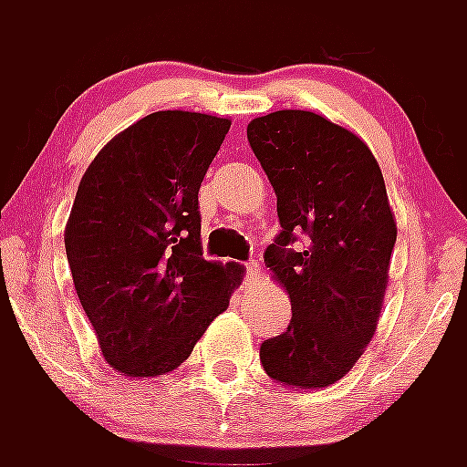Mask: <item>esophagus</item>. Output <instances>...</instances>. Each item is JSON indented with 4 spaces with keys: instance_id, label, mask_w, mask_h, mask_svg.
I'll list each match as a JSON object with an SVG mask.
<instances>
[{
    "instance_id": "1",
    "label": "esophagus",
    "mask_w": 467,
    "mask_h": 467,
    "mask_svg": "<svg viewBox=\"0 0 467 467\" xmlns=\"http://www.w3.org/2000/svg\"><path fill=\"white\" fill-rule=\"evenodd\" d=\"M245 275H247V278H257V275H259L257 259H250V262H245Z\"/></svg>"
}]
</instances>
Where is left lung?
<instances>
[{"instance_id":"left-lung-1","label":"left lung","mask_w":467,"mask_h":467,"mask_svg":"<svg viewBox=\"0 0 467 467\" xmlns=\"http://www.w3.org/2000/svg\"><path fill=\"white\" fill-rule=\"evenodd\" d=\"M247 142L278 198L264 262L292 301L290 325L259 360L274 381L325 388L377 332L398 238L381 168L358 135L304 109L253 119Z\"/></svg>"}]
</instances>
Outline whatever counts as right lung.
I'll list each match as a JSON object with an SVG mask.
<instances>
[{"label":"right lung","instance_id":"add662e5","mask_svg":"<svg viewBox=\"0 0 467 467\" xmlns=\"http://www.w3.org/2000/svg\"><path fill=\"white\" fill-rule=\"evenodd\" d=\"M229 126L154 111L109 140L81 177L65 253L102 356L126 377L182 365L241 285V266L203 259L198 210Z\"/></svg>","mask_w":467,"mask_h":467}]
</instances>
